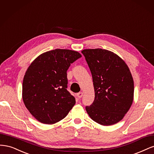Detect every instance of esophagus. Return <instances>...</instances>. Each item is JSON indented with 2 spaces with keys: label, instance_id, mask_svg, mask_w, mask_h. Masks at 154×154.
Returning a JSON list of instances; mask_svg holds the SVG:
<instances>
[{
  "label": "esophagus",
  "instance_id": "1",
  "mask_svg": "<svg viewBox=\"0 0 154 154\" xmlns=\"http://www.w3.org/2000/svg\"><path fill=\"white\" fill-rule=\"evenodd\" d=\"M76 96H77V97H78V98H81V97L83 96V92H80L77 93Z\"/></svg>",
  "mask_w": 154,
  "mask_h": 154
}]
</instances>
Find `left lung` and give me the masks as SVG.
I'll return each mask as SVG.
<instances>
[{
	"instance_id": "obj_1",
	"label": "left lung",
	"mask_w": 154,
	"mask_h": 154,
	"mask_svg": "<svg viewBox=\"0 0 154 154\" xmlns=\"http://www.w3.org/2000/svg\"><path fill=\"white\" fill-rule=\"evenodd\" d=\"M92 74L95 97L85 109L95 122L109 126L122 120L134 99V80L127 65L117 54L102 49L82 51Z\"/></svg>"
}]
</instances>
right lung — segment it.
I'll return each instance as SVG.
<instances>
[{
    "mask_svg": "<svg viewBox=\"0 0 154 154\" xmlns=\"http://www.w3.org/2000/svg\"><path fill=\"white\" fill-rule=\"evenodd\" d=\"M82 57L77 51L57 49L38 56L27 69L22 99L32 116L44 124L63 119L76 100L67 90V71Z\"/></svg>",
    "mask_w": 154,
    "mask_h": 154,
    "instance_id": "right-lung-1",
    "label": "right lung"
}]
</instances>
